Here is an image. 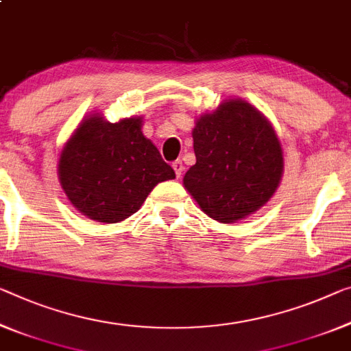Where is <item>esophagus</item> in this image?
I'll use <instances>...</instances> for the list:
<instances>
[{
	"label": "esophagus",
	"mask_w": 351,
	"mask_h": 351,
	"mask_svg": "<svg viewBox=\"0 0 351 351\" xmlns=\"http://www.w3.org/2000/svg\"><path fill=\"white\" fill-rule=\"evenodd\" d=\"M172 168H174V171H176V176L180 179L182 174H183V169H185V168H183L182 160H176L174 163H172Z\"/></svg>",
	"instance_id": "esophagus-1"
}]
</instances>
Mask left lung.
I'll return each mask as SVG.
<instances>
[{"label": "left lung", "mask_w": 351, "mask_h": 351, "mask_svg": "<svg viewBox=\"0 0 351 351\" xmlns=\"http://www.w3.org/2000/svg\"><path fill=\"white\" fill-rule=\"evenodd\" d=\"M196 165L183 186L204 213L230 224L265 206L284 172L282 149L271 123L241 99L224 100L193 128Z\"/></svg>", "instance_id": "8db88e82"}]
</instances>
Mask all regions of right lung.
Listing matches in <instances>:
<instances>
[{
  "instance_id": "right-lung-1",
  "label": "right lung",
  "mask_w": 351,
  "mask_h": 351,
  "mask_svg": "<svg viewBox=\"0 0 351 351\" xmlns=\"http://www.w3.org/2000/svg\"><path fill=\"white\" fill-rule=\"evenodd\" d=\"M143 117L116 123L86 117L64 145L58 176L72 206L99 223H119L143 206L160 182L176 177L141 132Z\"/></svg>"
}]
</instances>
